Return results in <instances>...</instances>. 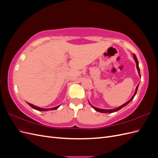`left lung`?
Here are the masks:
<instances>
[{
	"label": "left lung",
	"instance_id": "left-lung-1",
	"mask_svg": "<svg viewBox=\"0 0 158 158\" xmlns=\"http://www.w3.org/2000/svg\"><path fill=\"white\" fill-rule=\"evenodd\" d=\"M133 56H134V59H135V62H136V67H137V69H138V74H139V75H140V76L141 77V76H140V69H139V66H138V59H137V58H136V55H135V54H133ZM139 85V84H138ZM138 85H137L136 86V90H135V94H134V95H133V96L132 97V98L130 99V100H128V101L127 102H126L125 103H124L123 105H122L121 106H120V107H117V108H115V109H99V108H97V107H94V106H93L92 105H91L90 103V105L91 106H92V107L95 110V111H98V112H100V113H114V112H116V111H118V110H120L121 109H122L123 107H124L125 106H126L127 104H128L129 103H130L132 100L134 99V98H135V95L136 94V92H137V90H138Z\"/></svg>",
	"mask_w": 158,
	"mask_h": 158
}]
</instances>
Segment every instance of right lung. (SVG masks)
I'll use <instances>...</instances> for the list:
<instances>
[{"mask_svg":"<svg viewBox=\"0 0 158 158\" xmlns=\"http://www.w3.org/2000/svg\"><path fill=\"white\" fill-rule=\"evenodd\" d=\"M27 103L28 105H29V106H30L31 107H32L33 109H35V110H37V111H49V110H55V109H58V108L59 107V106H56V107H52V108H51V109H44V108L39 107L35 106H33V104L29 103H27Z\"/></svg>","mask_w":158,"mask_h":158,"instance_id":"add662e5","label":"right lung"}]
</instances>
